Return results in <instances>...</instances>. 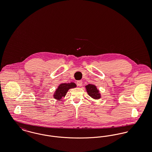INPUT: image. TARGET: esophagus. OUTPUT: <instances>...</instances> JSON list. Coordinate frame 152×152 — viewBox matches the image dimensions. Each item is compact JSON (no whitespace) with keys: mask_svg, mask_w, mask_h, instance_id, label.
Segmentation results:
<instances>
[{"mask_svg":"<svg viewBox=\"0 0 152 152\" xmlns=\"http://www.w3.org/2000/svg\"><path fill=\"white\" fill-rule=\"evenodd\" d=\"M77 85L79 86V87H81L82 85H83V81L81 80H79L77 81Z\"/></svg>","mask_w":152,"mask_h":152,"instance_id":"obj_1","label":"esophagus"}]
</instances>
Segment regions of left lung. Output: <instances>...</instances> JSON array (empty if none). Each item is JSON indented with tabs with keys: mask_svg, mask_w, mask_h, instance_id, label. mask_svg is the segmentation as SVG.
Listing matches in <instances>:
<instances>
[{
	"mask_svg": "<svg viewBox=\"0 0 152 152\" xmlns=\"http://www.w3.org/2000/svg\"><path fill=\"white\" fill-rule=\"evenodd\" d=\"M86 88L88 94L92 99L98 100L101 98V94L100 93V91L95 85L89 84L86 86Z\"/></svg>",
	"mask_w": 152,
	"mask_h": 152,
	"instance_id": "obj_1",
	"label": "left lung"
}]
</instances>
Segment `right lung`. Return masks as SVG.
I'll return each mask as SVG.
<instances>
[{"label": "right lung", "mask_w": 152, "mask_h": 152, "mask_svg": "<svg viewBox=\"0 0 152 152\" xmlns=\"http://www.w3.org/2000/svg\"><path fill=\"white\" fill-rule=\"evenodd\" d=\"M76 87V84L75 83L60 84L54 92L53 98L58 101L62 100L69 89L74 88Z\"/></svg>", "instance_id": "1"}]
</instances>
